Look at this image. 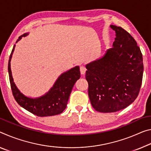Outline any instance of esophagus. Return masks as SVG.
Returning <instances> with one entry per match:
<instances>
[{
	"label": "esophagus",
	"instance_id": "1",
	"mask_svg": "<svg viewBox=\"0 0 151 151\" xmlns=\"http://www.w3.org/2000/svg\"><path fill=\"white\" fill-rule=\"evenodd\" d=\"M80 72L81 75H84L86 72V68L84 66H80Z\"/></svg>",
	"mask_w": 151,
	"mask_h": 151
}]
</instances>
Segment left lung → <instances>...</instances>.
<instances>
[{
    "instance_id": "left-lung-1",
    "label": "left lung",
    "mask_w": 151,
    "mask_h": 151,
    "mask_svg": "<svg viewBox=\"0 0 151 151\" xmlns=\"http://www.w3.org/2000/svg\"><path fill=\"white\" fill-rule=\"evenodd\" d=\"M110 27L116 33L113 47L102 58L86 65L91 104L103 113L119 111L134 101L144 70L142 54L136 40L121 27Z\"/></svg>"
}]
</instances>
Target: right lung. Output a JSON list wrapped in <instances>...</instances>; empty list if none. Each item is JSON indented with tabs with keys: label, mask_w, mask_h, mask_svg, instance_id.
I'll list each match as a JSON object with an SVG mask.
<instances>
[{
	"label": "right lung",
	"mask_w": 151,
	"mask_h": 151,
	"mask_svg": "<svg viewBox=\"0 0 151 151\" xmlns=\"http://www.w3.org/2000/svg\"><path fill=\"white\" fill-rule=\"evenodd\" d=\"M27 34L28 33H24L19 37L17 42L20 40L21 37L26 36ZM15 47V45H14L9 57L8 70L12 93L15 101L24 109L40 117L56 116L61 114L66 109L72 88L76 81L80 78L79 67L76 66L62 74L55 83L53 87L44 96L37 99L28 98L24 96L17 88L11 75V60Z\"/></svg>",
	"instance_id": "add662e5"
}]
</instances>
